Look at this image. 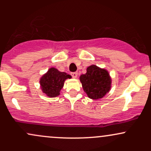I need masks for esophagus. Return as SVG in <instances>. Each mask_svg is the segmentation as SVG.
<instances>
[{"mask_svg": "<svg viewBox=\"0 0 151 151\" xmlns=\"http://www.w3.org/2000/svg\"><path fill=\"white\" fill-rule=\"evenodd\" d=\"M77 74H78V73L77 72H72V73H71V75H72V77H74V78H76L77 77Z\"/></svg>", "mask_w": 151, "mask_h": 151, "instance_id": "1", "label": "esophagus"}]
</instances>
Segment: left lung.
Returning a JSON list of instances; mask_svg holds the SVG:
<instances>
[{
  "mask_svg": "<svg viewBox=\"0 0 151 151\" xmlns=\"http://www.w3.org/2000/svg\"><path fill=\"white\" fill-rule=\"evenodd\" d=\"M85 74L80 76L82 87L89 98L99 99L110 90L111 79L106 70L91 65Z\"/></svg>",
  "mask_w": 151,
  "mask_h": 151,
  "instance_id": "obj_1",
  "label": "left lung"
}]
</instances>
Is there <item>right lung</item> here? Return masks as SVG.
Instances as JSON below:
<instances>
[{"instance_id": "obj_1", "label": "right lung", "mask_w": 151, "mask_h": 151, "mask_svg": "<svg viewBox=\"0 0 151 151\" xmlns=\"http://www.w3.org/2000/svg\"><path fill=\"white\" fill-rule=\"evenodd\" d=\"M71 78L70 74L61 72L55 68H51L40 79V85L42 91L50 97H55L60 94L63 87L65 80Z\"/></svg>"}]
</instances>
